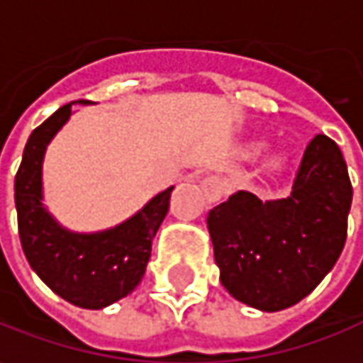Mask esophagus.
Here are the masks:
<instances>
[{
    "instance_id": "1",
    "label": "esophagus",
    "mask_w": 363,
    "mask_h": 363,
    "mask_svg": "<svg viewBox=\"0 0 363 363\" xmlns=\"http://www.w3.org/2000/svg\"><path fill=\"white\" fill-rule=\"evenodd\" d=\"M201 189H203V195L209 203H217L223 195V184L217 177H207L205 181L201 182Z\"/></svg>"
}]
</instances>
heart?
I'll use <instances>...</instances> for the list:
<instances>
[{"instance_id": "b5f03b06", "label": "heart", "mask_w": 363, "mask_h": 363, "mask_svg": "<svg viewBox=\"0 0 363 363\" xmlns=\"http://www.w3.org/2000/svg\"><path fill=\"white\" fill-rule=\"evenodd\" d=\"M262 148H264V144H252V146H250V150H247V154H250V156H254V154H258ZM280 164H282V158H280V156H272V158L268 160V168H272V170L280 168Z\"/></svg>"}]
</instances>
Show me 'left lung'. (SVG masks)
Masks as SVG:
<instances>
[{"label": "left lung", "instance_id": "obj_1", "mask_svg": "<svg viewBox=\"0 0 363 363\" xmlns=\"http://www.w3.org/2000/svg\"><path fill=\"white\" fill-rule=\"evenodd\" d=\"M352 182L339 146L315 135L291 197L264 201L240 191L207 215L219 280L250 307L282 311L335 266L347 238Z\"/></svg>", "mask_w": 363, "mask_h": 363}]
</instances>
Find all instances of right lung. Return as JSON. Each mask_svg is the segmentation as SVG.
<instances>
[{
  "label": "right lung",
  "mask_w": 363,
  "mask_h": 363,
  "mask_svg": "<svg viewBox=\"0 0 363 363\" xmlns=\"http://www.w3.org/2000/svg\"><path fill=\"white\" fill-rule=\"evenodd\" d=\"M71 109L72 103L62 105L28 138L13 186L18 231L32 270L50 291L77 307L103 308L140 284L174 186L118 228L74 233L58 225L42 205V160L48 142L71 118Z\"/></svg>",
  "instance_id": "1"
}]
</instances>
